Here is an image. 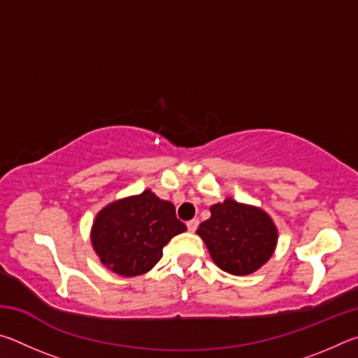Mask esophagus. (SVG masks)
Listing matches in <instances>:
<instances>
[{
	"label": "esophagus",
	"mask_w": 358,
	"mask_h": 358,
	"mask_svg": "<svg viewBox=\"0 0 358 358\" xmlns=\"http://www.w3.org/2000/svg\"><path fill=\"white\" fill-rule=\"evenodd\" d=\"M186 226H187V230H189V232H196V229L199 227V221L191 220V221L186 222Z\"/></svg>",
	"instance_id": "esophagus-1"
}]
</instances>
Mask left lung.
<instances>
[{"instance_id":"8db88e82","label":"left lung","mask_w":358,"mask_h":358,"mask_svg":"<svg viewBox=\"0 0 358 358\" xmlns=\"http://www.w3.org/2000/svg\"><path fill=\"white\" fill-rule=\"evenodd\" d=\"M210 211V220L199 226L197 234L221 270L250 275L271 257L278 232L265 211L232 199L213 205Z\"/></svg>"}]
</instances>
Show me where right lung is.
I'll list each match as a JSON object with an SVG mask.
<instances>
[{
    "mask_svg": "<svg viewBox=\"0 0 358 358\" xmlns=\"http://www.w3.org/2000/svg\"><path fill=\"white\" fill-rule=\"evenodd\" d=\"M185 230L173 203L147 189L99 211L92 243L107 268L121 276H137L153 268L162 257V248Z\"/></svg>",
    "mask_w": 358,
    "mask_h": 358,
    "instance_id": "right-lung-1",
    "label": "right lung"
}]
</instances>
